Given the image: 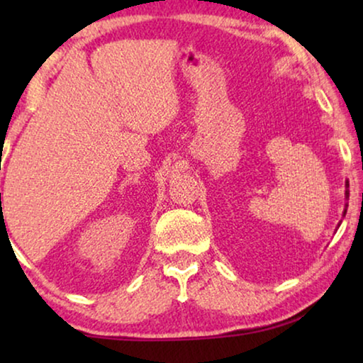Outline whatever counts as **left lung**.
Returning a JSON list of instances; mask_svg holds the SVG:
<instances>
[{"instance_id": "obj_1", "label": "left lung", "mask_w": 363, "mask_h": 363, "mask_svg": "<svg viewBox=\"0 0 363 363\" xmlns=\"http://www.w3.org/2000/svg\"><path fill=\"white\" fill-rule=\"evenodd\" d=\"M347 188H349V183H347ZM345 198H349V190H347V191H345ZM345 213H347V210L344 211V215H345Z\"/></svg>"}]
</instances>
